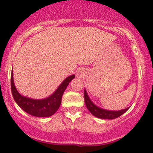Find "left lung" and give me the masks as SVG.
<instances>
[{
	"label": "left lung",
	"instance_id": "1",
	"mask_svg": "<svg viewBox=\"0 0 153 153\" xmlns=\"http://www.w3.org/2000/svg\"><path fill=\"white\" fill-rule=\"evenodd\" d=\"M84 100H85L86 107L89 109V112L94 116L97 117V118H102V119H115V118H117L119 116H121V115H123L124 112H126L129 109V108H126V109H121V110L119 111H109L104 109H101V108L95 106L91 101L87 93H86V90H84Z\"/></svg>",
	"mask_w": 153,
	"mask_h": 153
}]
</instances>
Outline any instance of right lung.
Returning <instances> with one entry per match:
<instances>
[{
    "instance_id": "add662e5",
    "label": "right lung",
    "mask_w": 153,
    "mask_h": 153,
    "mask_svg": "<svg viewBox=\"0 0 153 153\" xmlns=\"http://www.w3.org/2000/svg\"><path fill=\"white\" fill-rule=\"evenodd\" d=\"M11 74V89L12 96L15 102L24 111L35 117H49L55 113L61 103L62 95L69 82L75 78V75H71L66 78L62 84L58 86L55 92L51 96L45 99L35 100L22 96L17 91L14 84L13 75Z\"/></svg>"
}]
</instances>
